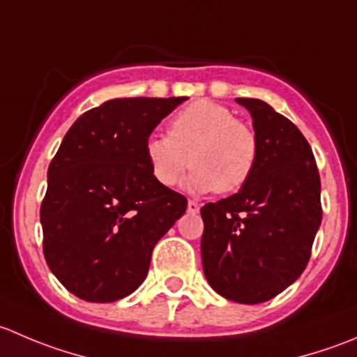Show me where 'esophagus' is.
I'll return each instance as SVG.
<instances>
[{
	"label": "esophagus",
	"instance_id": "obj_1",
	"mask_svg": "<svg viewBox=\"0 0 357 357\" xmlns=\"http://www.w3.org/2000/svg\"><path fill=\"white\" fill-rule=\"evenodd\" d=\"M199 209H200L199 202H195V200H188V213L197 214V213H199Z\"/></svg>",
	"mask_w": 357,
	"mask_h": 357
}]
</instances>
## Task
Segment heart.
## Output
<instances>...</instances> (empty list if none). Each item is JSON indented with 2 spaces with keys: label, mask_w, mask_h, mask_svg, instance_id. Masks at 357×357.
<instances>
[{
  "label": "heart",
  "mask_w": 357,
  "mask_h": 357,
  "mask_svg": "<svg viewBox=\"0 0 357 357\" xmlns=\"http://www.w3.org/2000/svg\"><path fill=\"white\" fill-rule=\"evenodd\" d=\"M167 136L146 141V160L158 185L172 188L186 169L195 167L185 186L192 192L231 193L256 169L259 155L255 130L213 101H195L176 113Z\"/></svg>",
  "instance_id": "b5f03b06"
}]
</instances>
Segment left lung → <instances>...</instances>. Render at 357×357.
Segmentation results:
<instances>
[{
  "label": "left lung",
  "instance_id": "1",
  "mask_svg": "<svg viewBox=\"0 0 357 357\" xmlns=\"http://www.w3.org/2000/svg\"><path fill=\"white\" fill-rule=\"evenodd\" d=\"M252 116L259 155L249 181L200 209L204 274L218 295L261 303L296 281L323 218L312 148L298 127L259 99H235Z\"/></svg>",
  "mask_w": 357,
  "mask_h": 357
}]
</instances>
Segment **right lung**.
Returning <instances> with one entry per match:
<instances>
[{
	"label": "right lung",
	"instance_id": "1",
	"mask_svg": "<svg viewBox=\"0 0 357 357\" xmlns=\"http://www.w3.org/2000/svg\"><path fill=\"white\" fill-rule=\"evenodd\" d=\"M185 99L102 102L73 123L52 158L40 209L43 255L78 298L108 303L136 291L155 244L185 214L186 197L155 181L144 150Z\"/></svg>",
	"mask_w": 357,
	"mask_h": 357
}]
</instances>
